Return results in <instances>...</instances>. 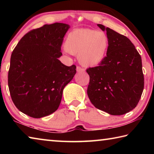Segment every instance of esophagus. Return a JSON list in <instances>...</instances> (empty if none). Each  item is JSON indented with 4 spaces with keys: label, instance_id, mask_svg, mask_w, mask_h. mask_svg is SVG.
<instances>
[{
    "label": "esophagus",
    "instance_id": "obj_1",
    "mask_svg": "<svg viewBox=\"0 0 154 154\" xmlns=\"http://www.w3.org/2000/svg\"><path fill=\"white\" fill-rule=\"evenodd\" d=\"M77 71L78 72H84L85 70L82 69V68H81L80 66H77Z\"/></svg>",
    "mask_w": 154,
    "mask_h": 154
}]
</instances>
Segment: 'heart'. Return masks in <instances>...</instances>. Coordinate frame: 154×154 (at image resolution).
<instances>
[{
  "label": "heart",
  "mask_w": 154,
  "mask_h": 154,
  "mask_svg": "<svg viewBox=\"0 0 154 154\" xmlns=\"http://www.w3.org/2000/svg\"><path fill=\"white\" fill-rule=\"evenodd\" d=\"M109 45L108 36L105 32L88 28L71 31L64 43L66 52L77 56L79 63L85 67H94L103 62Z\"/></svg>",
  "instance_id": "obj_1"
}]
</instances>
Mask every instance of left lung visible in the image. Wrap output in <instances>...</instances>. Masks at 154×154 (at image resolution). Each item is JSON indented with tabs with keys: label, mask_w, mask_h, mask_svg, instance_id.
<instances>
[{
	"label": "left lung",
	"mask_w": 154,
	"mask_h": 154,
	"mask_svg": "<svg viewBox=\"0 0 154 154\" xmlns=\"http://www.w3.org/2000/svg\"><path fill=\"white\" fill-rule=\"evenodd\" d=\"M109 40L106 56L98 66L89 68L88 96L92 105L112 116L136 107L144 88L142 60L128 38L102 24Z\"/></svg>",
	"instance_id": "1"
}]
</instances>
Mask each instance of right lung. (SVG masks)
<instances>
[{
	"instance_id": "right-lung-1",
	"label": "right lung",
	"mask_w": 154,
	"mask_h": 154,
	"mask_svg": "<svg viewBox=\"0 0 154 154\" xmlns=\"http://www.w3.org/2000/svg\"><path fill=\"white\" fill-rule=\"evenodd\" d=\"M69 24L54 23L30 31L13 51L8 85L15 106L27 116L41 118L60 104L64 87L73 79L76 66L58 58Z\"/></svg>"
}]
</instances>
